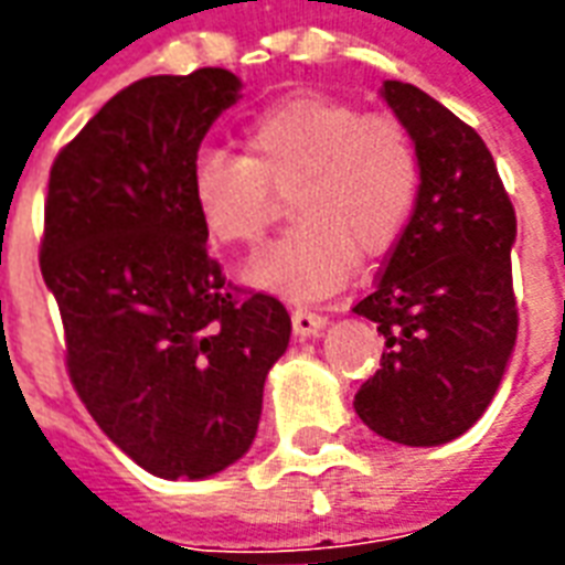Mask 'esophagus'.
I'll return each instance as SVG.
<instances>
[{
	"mask_svg": "<svg viewBox=\"0 0 565 565\" xmlns=\"http://www.w3.org/2000/svg\"><path fill=\"white\" fill-rule=\"evenodd\" d=\"M326 317L308 311V308H296L294 311V332L296 338H317L323 332Z\"/></svg>",
	"mask_w": 565,
	"mask_h": 565,
	"instance_id": "1",
	"label": "esophagus"
}]
</instances>
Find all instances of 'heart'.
<instances>
[{"label": "heart", "instance_id": "b5f03b06", "mask_svg": "<svg viewBox=\"0 0 565 565\" xmlns=\"http://www.w3.org/2000/svg\"><path fill=\"white\" fill-rule=\"evenodd\" d=\"M245 154L206 149L191 167L203 227L227 248L257 250L290 200L296 227L250 269V281L294 299L335 294L353 257L386 254L411 221L419 158L388 113L329 95L269 104L242 131Z\"/></svg>", "mask_w": 565, "mask_h": 565}]
</instances>
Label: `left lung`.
I'll use <instances>...</instances> for the list:
<instances>
[{
	"label": "left lung",
	"instance_id": "obj_1",
	"mask_svg": "<svg viewBox=\"0 0 565 565\" xmlns=\"http://www.w3.org/2000/svg\"><path fill=\"white\" fill-rule=\"evenodd\" d=\"M383 98L411 131L422 182L374 290L353 308L386 338L353 407L386 440L440 446L479 422L515 347V209L470 125L411 83L386 81Z\"/></svg>",
	"mask_w": 565,
	"mask_h": 565
}]
</instances>
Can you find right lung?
<instances>
[{
	"label": "right lung",
	"mask_w": 565,
	"mask_h": 565,
	"mask_svg": "<svg viewBox=\"0 0 565 565\" xmlns=\"http://www.w3.org/2000/svg\"><path fill=\"white\" fill-rule=\"evenodd\" d=\"M239 86L227 68L143 77L50 167L41 275L68 377L98 428L161 479H203L248 452L290 344L287 308L227 284L191 200L200 143Z\"/></svg>",
	"instance_id": "add662e5"
}]
</instances>
